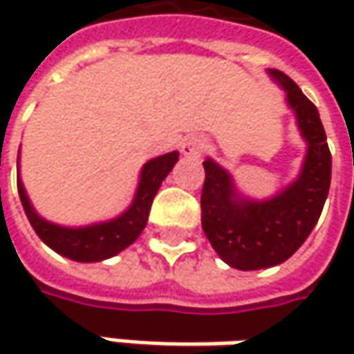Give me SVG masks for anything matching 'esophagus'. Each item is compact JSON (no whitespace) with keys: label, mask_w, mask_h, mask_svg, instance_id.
Here are the masks:
<instances>
[{"label":"esophagus","mask_w":354,"mask_h":354,"mask_svg":"<svg viewBox=\"0 0 354 354\" xmlns=\"http://www.w3.org/2000/svg\"><path fill=\"white\" fill-rule=\"evenodd\" d=\"M205 147H207V143L203 138H198V136H191V138H187L183 143H181V153L185 157H201L203 156V151H205Z\"/></svg>","instance_id":"34e87169"}]
</instances>
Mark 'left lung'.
Instances as JSON below:
<instances>
[{
	"label": "left lung",
	"instance_id": "left-lung-1",
	"mask_svg": "<svg viewBox=\"0 0 354 354\" xmlns=\"http://www.w3.org/2000/svg\"><path fill=\"white\" fill-rule=\"evenodd\" d=\"M286 92V104L306 142L301 169L272 197L254 198L238 189L232 173L212 157L203 161V230L221 260L242 272L286 262L317 225L331 185V153L317 108L290 76L268 68Z\"/></svg>",
	"mask_w": 354,
	"mask_h": 354
}]
</instances>
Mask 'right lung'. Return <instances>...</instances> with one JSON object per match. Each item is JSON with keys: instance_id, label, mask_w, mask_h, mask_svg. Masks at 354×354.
<instances>
[{"instance_id": "right-lung-1", "label": "right lung", "mask_w": 354, "mask_h": 354, "mask_svg": "<svg viewBox=\"0 0 354 354\" xmlns=\"http://www.w3.org/2000/svg\"><path fill=\"white\" fill-rule=\"evenodd\" d=\"M177 161H179V151L163 153V156L145 161L140 171L138 187H136L129 207L114 218L90 223L84 226H66L50 223L35 211L33 203L25 191V185L21 181L19 156H17V189H19L21 205L37 236L41 238L50 250H55L64 258H71L75 262H84V264L102 262L126 250L129 244H133L142 234V230L147 225L153 197Z\"/></svg>"}]
</instances>
